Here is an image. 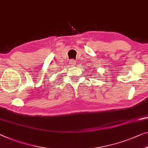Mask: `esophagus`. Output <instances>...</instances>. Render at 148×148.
Wrapping results in <instances>:
<instances>
[{
  "label": "esophagus",
  "mask_w": 148,
  "mask_h": 148,
  "mask_svg": "<svg viewBox=\"0 0 148 148\" xmlns=\"http://www.w3.org/2000/svg\"><path fill=\"white\" fill-rule=\"evenodd\" d=\"M69 65H71V66H74V65H76V61H75L74 59H71V60H70L69 61Z\"/></svg>",
  "instance_id": "esophagus-1"
}]
</instances>
